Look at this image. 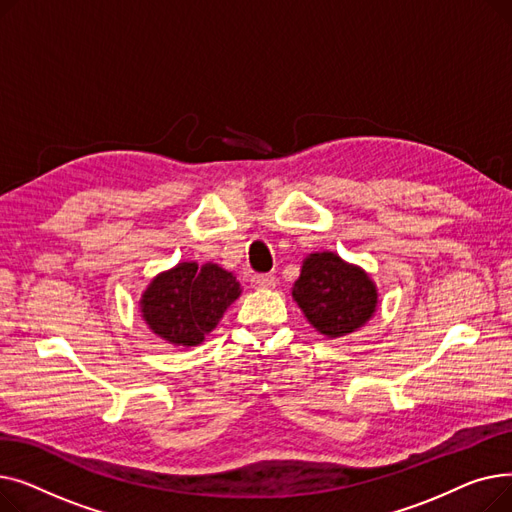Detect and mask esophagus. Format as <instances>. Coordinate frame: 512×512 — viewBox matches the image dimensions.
I'll return each instance as SVG.
<instances>
[{"instance_id":"obj_1","label":"esophagus","mask_w":512,"mask_h":512,"mask_svg":"<svg viewBox=\"0 0 512 512\" xmlns=\"http://www.w3.org/2000/svg\"><path fill=\"white\" fill-rule=\"evenodd\" d=\"M251 286H255V288H274L276 278L272 274H255L251 278Z\"/></svg>"}]
</instances>
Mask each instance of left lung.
I'll use <instances>...</instances> for the list:
<instances>
[{"label": "left lung", "mask_w": 512, "mask_h": 512, "mask_svg": "<svg viewBox=\"0 0 512 512\" xmlns=\"http://www.w3.org/2000/svg\"><path fill=\"white\" fill-rule=\"evenodd\" d=\"M309 324L328 338L363 328L378 309V288L359 265L346 263L332 251L311 253L292 286Z\"/></svg>", "instance_id": "obj_1"}]
</instances>
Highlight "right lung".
I'll return each mask as SVG.
<instances>
[{
    "instance_id": "obj_1",
    "label": "right lung",
    "mask_w": 512,
    "mask_h": 512,
    "mask_svg": "<svg viewBox=\"0 0 512 512\" xmlns=\"http://www.w3.org/2000/svg\"><path fill=\"white\" fill-rule=\"evenodd\" d=\"M240 282L218 263L184 261L151 280L141 297L149 330L174 346H197L240 297Z\"/></svg>"
}]
</instances>
